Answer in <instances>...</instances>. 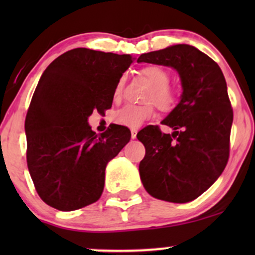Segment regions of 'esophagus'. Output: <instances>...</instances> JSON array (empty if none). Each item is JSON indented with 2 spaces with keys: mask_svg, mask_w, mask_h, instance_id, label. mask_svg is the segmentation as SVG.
Wrapping results in <instances>:
<instances>
[{
  "mask_svg": "<svg viewBox=\"0 0 255 255\" xmlns=\"http://www.w3.org/2000/svg\"><path fill=\"white\" fill-rule=\"evenodd\" d=\"M136 133H137V131H136L135 129H131V130H130V136H131V139H135V137H136Z\"/></svg>",
  "mask_w": 255,
  "mask_h": 255,
  "instance_id": "obj_1",
  "label": "esophagus"
}]
</instances>
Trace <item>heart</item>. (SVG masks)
<instances>
[{
  "label": "heart",
  "instance_id": "1",
  "mask_svg": "<svg viewBox=\"0 0 255 255\" xmlns=\"http://www.w3.org/2000/svg\"><path fill=\"white\" fill-rule=\"evenodd\" d=\"M142 75L147 79L151 84V89L147 91L145 96L146 104L135 105L126 104L121 109L115 111L113 119L118 125L126 126L128 128L140 127L145 121L153 118L154 105L162 111H171L178 103L177 90L172 87L170 84V73L160 66H147L141 69ZM125 86V79L120 78L114 87L113 98L114 101H119L122 97Z\"/></svg>",
  "mask_w": 255,
  "mask_h": 255
}]
</instances>
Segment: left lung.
Masks as SVG:
<instances>
[{"label": "left lung", "mask_w": 255, "mask_h": 255, "mask_svg": "<svg viewBox=\"0 0 255 255\" xmlns=\"http://www.w3.org/2000/svg\"><path fill=\"white\" fill-rule=\"evenodd\" d=\"M137 62L172 67L183 87L181 102L162 122L174 133L147 126L136 134L146 151L140 178L153 198L188 203L215 183L229 159L234 113L224 75L211 57L187 44L142 54Z\"/></svg>", "instance_id": "obj_1"}]
</instances>
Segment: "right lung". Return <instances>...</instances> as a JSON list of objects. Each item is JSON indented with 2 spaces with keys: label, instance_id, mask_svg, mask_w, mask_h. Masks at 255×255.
<instances>
[{
  "label": "right lung",
  "instance_id": "right-lung-1",
  "mask_svg": "<svg viewBox=\"0 0 255 255\" xmlns=\"http://www.w3.org/2000/svg\"><path fill=\"white\" fill-rule=\"evenodd\" d=\"M131 62L130 55L78 48L44 71L26 114V159L49 206L74 211L101 198L105 166L129 141L130 130L111 125L97 135L87 118L110 109L114 87Z\"/></svg>",
  "mask_w": 255,
  "mask_h": 255
}]
</instances>
